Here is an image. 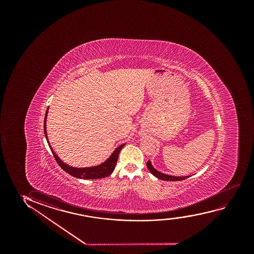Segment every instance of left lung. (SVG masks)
<instances>
[{
    "label": "left lung",
    "mask_w": 254,
    "mask_h": 254,
    "mask_svg": "<svg viewBox=\"0 0 254 254\" xmlns=\"http://www.w3.org/2000/svg\"><path fill=\"white\" fill-rule=\"evenodd\" d=\"M146 167L148 168V170L150 171V173L154 175L155 177L162 180V181H180L186 180L187 178L190 177V176H184V177H178V176H172V175H168V174H165L163 173H160L159 171H157L154 167H153V165L151 163V161L148 160L147 163H146Z\"/></svg>",
    "instance_id": "8db88e82"
}]
</instances>
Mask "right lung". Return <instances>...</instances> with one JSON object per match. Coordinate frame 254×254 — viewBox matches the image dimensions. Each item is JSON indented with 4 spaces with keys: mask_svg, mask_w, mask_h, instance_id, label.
I'll list each match as a JSON object with an SVG mask.
<instances>
[{
    "mask_svg": "<svg viewBox=\"0 0 254 254\" xmlns=\"http://www.w3.org/2000/svg\"><path fill=\"white\" fill-rule=\"evenodd\" d=\"M48 112H49V108L46 111L45 118H44V133H45L46 139L49 143V147L52 151L53 155L55 157L56 162L58 163L60 167L63 168V170L70 174L71 176H73V177L85 179V180H94V179H102V178L108 177L114 172L116 163H117V160H118L119 153L121 152L122 147L125 146V144H122L119 147H117L114 151V153H112L111 156L109 157L105 162L99 165V166L92 167H83V168L70 167L66 163H64L63 160H61L59 157L56 155V153L53 151V148L49 144L47 130H46V128H47L46 127V122H47Z\"/></svg>",
    "mask_w": 254,
    "mask_h": 254,
    "instance_id": "right-lung-1",
    "label": "right lung"
}]
</instances>
